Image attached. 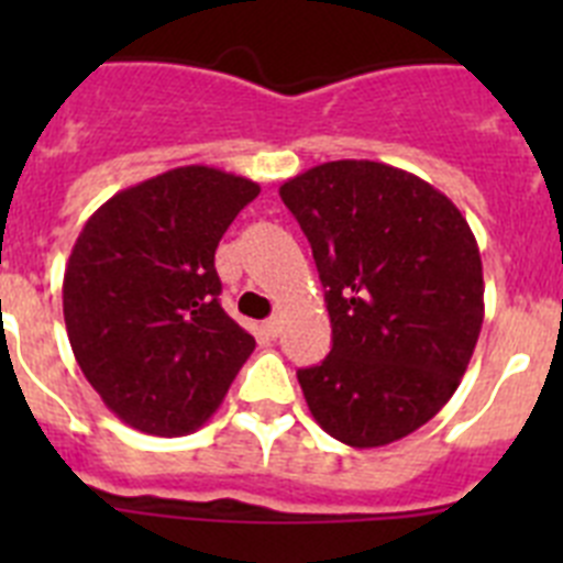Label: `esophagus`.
Wrapping results in <instances>:
<instances>
[{
    "mask_svg": "<svg viewBox=\"0 0 563 563\" xmlns=\"http://www.w3.org/2000/svg\"><path fill=\"white\" fill-rule=\"evenodd\" d=\"M262 330H265L267 338H276L278 330H282V321H278V318H267L265 324H262Z\"/></svg>",
    "mask_w": 563,
    "mask_h": 563,
    "instance_id": "esophagus-1",
    "label": "esophagus"
}]
</instances>
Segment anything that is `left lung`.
Returning <instances> with one entry per match:
<instances>
[{
    "instance_id": "left-lung-1",
    "label": "left lung",
    "mask_w": 563,
    "mask_h": 563,
    "mask_svg": "<svg viewBox=\"0 0 563 563\" xmlns=\"http://www.w3.org/2000/svg\"><path fill=\"white\" fill-rule=\"evenodd\" d=\"M278 194L327 287L332 350L298 369L312 417L352 449L409 437L451 400L485 318L465 217L426 180L375 161L321 163Z\"/></svg>"
}]
</instances>
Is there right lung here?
<instances>
[{"label": "right lung", "instance_id": "1", "mask_svg": "<svg viewBox=\"0 0 563 563\" xmlns=\"http://www.w3.org/2000/svg\"><path fill=\"white\" fill-rule=\"evenodd\" d=\"M258 186L183 166L118 191L78 233L64 271V324L107 409L154 437H183L220 409L251 357L222 310L213 253Z\"/></svg>", "mask_w": 563, "mask_h": 563}]
</instances>
